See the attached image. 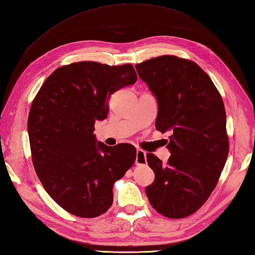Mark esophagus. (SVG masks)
<instances>
[{"instance_id":"1","label":"esophagus","mask_w":255,"mask_h":255,"mask_svg":"<svg viewBox=\"0 0 255 255\" xmlns=\"http://www.w3.org/2000/svg\"><path fill=\"white\" fill-rule=\"evenodd\" d=\"M146 164V154L144 151L138 148L136 149V157H135V165H145Z\"/></svg>"}]
</instances>
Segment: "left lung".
Returning a JSON list of instances; mask_svg holds the SVG:
<instances>
[{
    "label": "left lung",
    "instance_id": "8db88e82",
    "mask_svg": "<svg viewBox=\"0 0 255 255\" xmlns=\"http://www.w3.org/2000/svg\"><path fill=\"white\" fill-rule=\"evenodd\" d=\"M135 69L157 98L156 129L171 131L166 165L146 155L155 172L146 196L164 217L186 218L210 197L230 152L223 99L206 72L184 58L159 56Z\"/></svg>",
    "mask_w": 255,
    "mask_h": 255
}]
</instances>
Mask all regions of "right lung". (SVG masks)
<instances>
[{"mask_svg":"<svg viewBox=\"0 0 255 255\" xmlns=\"http://www.w3.org/2000/svg\"><path fill=\"white\" fill-rule=\"evenodd\" d=\"M138 76L132 64L74 62L58 68L32 101L28 132L32 162L45 191L65 211L96 218L113 204V185L136 157L128 143L96 142L95 123L108 100Z\"/></svg>","mask_w":255,"mask_h":255,"instance_id":"right-lung-1","label":"right lung"}]
</instances>
